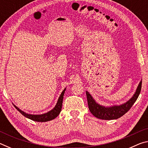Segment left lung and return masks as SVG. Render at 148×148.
Instances as JSON below:
<instances>
[{"mask_svg": "<svg viewBox=\"0 0 148 148\" xmlns=\"http://www.w3.org/2000/svg\"><path fill=\"white\" fill-rule=\"evenodd\" d=\"M142 80L138 86L136 91L129 101L123 104L112 106H103L99 104L93 99L91 95L86 91V95L89 108L91 114L99 119L104 120L117 119L123 116L131 109L132 105L138 97L142 88Z\"/></svg>", "mask_w": 148, "mask_h": 148, "instance_id": "left-lung-1", "label": "left lung"}]
</instances>
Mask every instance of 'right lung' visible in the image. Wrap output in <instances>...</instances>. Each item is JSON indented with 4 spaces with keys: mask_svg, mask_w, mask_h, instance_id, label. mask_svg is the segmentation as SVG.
<instances>
[{
    "mask_svg": "<svg viewBox=\"0 0 148 148\" xmlns=\"http://www.w3.org/2000/svg\"><path fill=\"white\" fill-rule=\"evenodd\" d=\"M65 91H66V87H65L63 91H62L61 94L60 95L58 101H57V104H56L55 107L53 109L50 110V111L46 112V113L42 114H31L22 111L21 110H20L19 108L17 107L15 104H14V106L17 110H18L20 113L23 115V116L26 117L27 118L32 120V121L38 122H46L48 121H51V120H53L55 118H56V117L59 116V114L61 111L62 100H63V97Z\"/></svg>",
    "mask_w": 148,
    "mask_h": 148,
    "instance_id": "add662e5",
    "label": "right lung"
}]
</instances>
